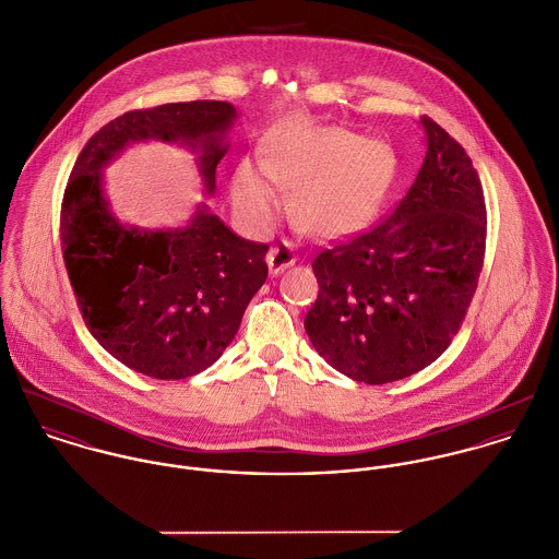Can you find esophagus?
<instances>
[{
    "label": "esophagus",
    "mask_w": 559,
    "mask_h": 559,
    "mask_svg": "<svg viewBox=\"0 0 559 559\" xmlns=\"http://www.w3.org/2000/svg\"><path fill=\"white\" fill-rule=\"evenodd\" d=\"M297 262V253L290 245H277V247H271L269 255H266V264H269V271L271 275H277L282 273L284 269L293 266Z\"/></svg>",
    "instance_id": "34e87169"
}]
</instances>
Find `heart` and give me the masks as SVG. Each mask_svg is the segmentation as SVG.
<instances>
[{
  "instance_id": "b5f03b06",
  "label": "heart",
  "mask_w": 559,
  "mask_h": 559,
  "mask_svg": "<svg viewBox=\"0 0 559 559\" xmlns=\"http://www.w3.org/2000/svg\"><path fill=\"white\" fill-rule=\"evenodd\" d=\"M396 176L394 151L344 127L308 118L275 124L262 159H242L233 178L240 219L266 228L295 189L293 219L310 237L335 239L361 228L381 206Z\"/></svg>"
}]
</instances>
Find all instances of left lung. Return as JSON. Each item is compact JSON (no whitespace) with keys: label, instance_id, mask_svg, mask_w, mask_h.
Segmentation results:
<instances>
[{"label":"left lung","instance_id":"8db88e82","mask_svg":"<svg viewBox=\"0 0 559 559\" xmlns=\"http://www.w3.org/2000/svg\"><path fill=\"white\" fill-rule=\"evenodd\" d=\"M426 157L394 213L312 262L310 342L337 372L383 385L430 366L459 333L478 288L486 204L465 148L421 118Z\"/></svg>","mask_w":559,"mask_h":559}]
</instances>
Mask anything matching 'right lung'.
Listing matches in <instances>:
<instances>
[{
  "label": "right lung",
  "mask_w": 559,
  "mask_h": 559,
  "mask_svg": "<svg viewBox=\"0 0 559 559\" xmlns=\"http://www.w3.org/2000/svg\"><path fill=\"white\" fill-rule=\"evenodd\" d=\"M235 120L226 100L127 111L87 140L64 191L60 239L83 320L109 355L153 379H187L222 357L269 275V245L240 239L206 204L185 228H127L105 200L103 167L133 142H178L200 153L213 193Z\"/></svg>",
  "instance_id": "1"
}]
</instances>
